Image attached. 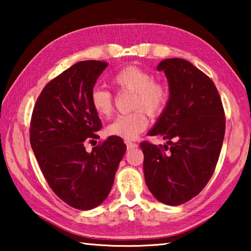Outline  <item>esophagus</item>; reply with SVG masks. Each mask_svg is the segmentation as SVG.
<instances>
[{
	"label": "esophagus",
	"instance_id": "1",
	"mask_svg": "<svg viewBox=\"0 0 251 251\" xmlns=\"http://www.w3.org/2000/svg\"><path fill=\"white\" fill-rule=\"evenodd\" d=\"M126 145H127V148H128V150H130V148H136V147H138L137 144L131 143V142H126Z\"/></svg>",
	"mask_w": 251,
	"mask_h": 251
}]
</instances>
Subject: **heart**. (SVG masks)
<instances>
[{
    "mask_svg": "<svg viewBox=\"0 0 251 251\" xmlns=\"http://www.w3.org/2000/svg\"><path fill=\"white\" fill-rule=\"evenodd\" d=\"M112 83L121 91L131 92V108L134 112L118 115L106 127L110 136L131 141L137 138L148 126L145 111L151 116L163 112L168 100V91L164 84L155 82L147 71L137 66H127L113 75ZM91 105L101 118H107L113 113V96L103 87H95L91 92Z\"/></svg>",
    "mask_w": 251,
    "mask_h": 251,
    "instance_id": "obj_1",
    "label": "heart"
}]
</instances>
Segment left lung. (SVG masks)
I'll return each instance as SVG.
<instances>
[{
  "label": "left lung",
  "instance_id": "8db88e82",
  "mask_svg": "<svg viewBox=\"0 0 251 251\" xmlns=\"http://www.w3.org/2000/svg\"><path fill=\"white\" fill-rule=\"evenodd\" d=\"M163 71L169 99L150 136L166 139L164 146L143 142L145 181L157 201L178 206L201 192L222 151L226 120L212 80L182 58H166Z\"/></svg>",
  "mask_w": 251,
  "mask_h": 251
}]
</instances>
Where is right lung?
I'll use <instances>...</instances> for the list:
<instances>
[{
  "label": "right lung",
  "mask_w": 251,
  "mask_h": 251,
  "mask_svg": "<svg viewBox=\"0 0 251 251\" xmlns=\"http://www.w3.org/2000/svg\"><path fill=\"white\" fill-rule=\"evenodd\" d=\"M108 63L82 61L50 80L34 106L29 141L45 179L71 207L90 210L112 189L126 151L121 137L85 150L87 138H97L101 123L91 105V92Z\"/></svg>",
  "instance_id": "obj_1"
}]
</instances>
